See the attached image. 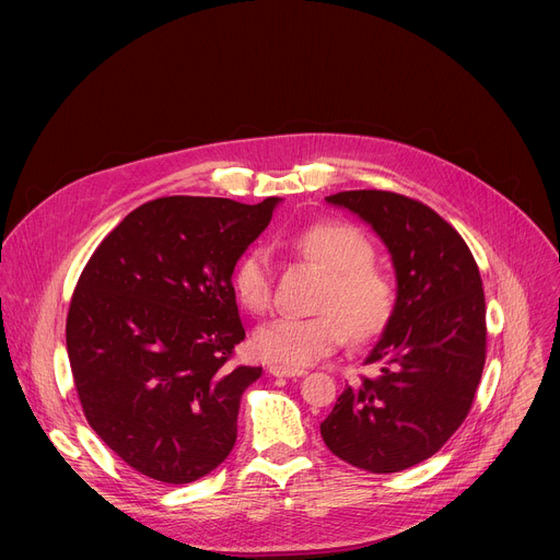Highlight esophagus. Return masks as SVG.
Here are the masks:
<instances>
[{"instance_id": "34e87169", "label": "esophagus", "mask_w": 560, "mask_h": 560, "mask_svg": "<svg viewBox=\"0 0 560 560\" xmlns=\"http://www.w3.org/2000/svg\"><path fill=\"white\" fill-rule=\"evenodd\" d=\"M270 374H272V376H285V378H298V376H304L306 370H300V368H283V365H270Z\"/></svg>"}]
</instances>
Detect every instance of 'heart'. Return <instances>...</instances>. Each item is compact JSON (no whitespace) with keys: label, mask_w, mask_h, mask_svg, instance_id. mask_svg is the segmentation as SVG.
I'll list each match as a JSON object with an SVG mask.
<instances>
[{"label":"heart","mask_w":560,"mask_h":560,"mask_svg":"<svg viewBox=\"0 0 560 560\" xmlns=\"http://www.w3.org/2000/svg\"><path fill=\"white\" fill-rule=\"evenodd\" d=\"M295 247L327 277L319 285L315 315L277 317L256 329L252 347L262 361L304 368L325 359L349 336L365 345L388 329L397 308V288L390 275L372 262L374 247L351 222L325 220L302 229ZM272 260L262 247L247 249L233 265L231 288L249 313L272 306Z\"/></svg>","instance_id":"1"}]
</instances>
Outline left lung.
Masks as SVG:
<instances>
[{
    "label": "left lung",
    "instance_id": "left-lung-1",
    "mask_svg": "<svg viewBox=\"0 0 560 560\" xmlns=\"http://www.w3.org/2000/svg\"><path fill=\"white\" fill-rule=\"evenodd\" d=\"M363 218L393 254L397 308L365 365L319 424L327 447L374 475L431 458L467 418L486 365V298L460 233L427 203L388 190L327 197Z\"/></svg>",
    "mask_w": 560,
    "mask_h": 560
}]
</instances>
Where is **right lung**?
<instances>
[{"mask_svg": "<svg viewBox=\"0 0 560 560\" xmlns=\"http://www.w3.org/2000/svg\"><path fill=\"white\" fill-rule=\"evenodd\" d=\"M277 201L152 199L85 262L66 322L74 388L136 472L182 486L233 450L241 397L262 370L229 365L245 340L231 272Z\"/></svg>", "mask_w": 560, "mask_h": 560, "instance_id": "right-lung-1", "label": "right lung"}]
</instances>
